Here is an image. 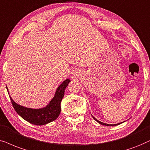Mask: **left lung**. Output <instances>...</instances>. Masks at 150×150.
Instances as JSON below:
<instances>
[{
	"label": "left lung",
	"instance_id": "obj_1",
	"mask_svg": "<svg viewBox=\"0 0 150 150\" xmlns=\"http://www.w3.org/2000/svg\"><path fill=\"white\" fill-rule=\"evenodd\" d=\"M93 117L94 118V120H96V121H97L98 122H99L100 124H101V125H105V126H115V125H120V123H118V124H114V125H109V124H106V123H104V122H100V121H99V120H98L96 118H95V117L93 116Z\"/></svg>",
	"mask_w": 150,
	"mask_h": 150
}]
</instances>
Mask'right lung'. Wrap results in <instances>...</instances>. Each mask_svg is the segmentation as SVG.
<instances>
[{"mask_svg": "<svg viewBox=\"0 0 150 150\" xmlns=\"http://www.w3.org/2000/svg\"><path fill=\"white\" fill-rule=\"evenodd\" d=\"M70 81L71 80L69 79L64 80L57 89L54 98L48 105L41 109H36L23 107L16 104L10 96L9 98L15 111L24 120L35 125H43L55 120L59 115L61 112V102L64 98V91Z\"/></svg>", "mask_w": 150, "mask_h": 150, "instance_id": "1", "label": "right lung"}]
</instances>
